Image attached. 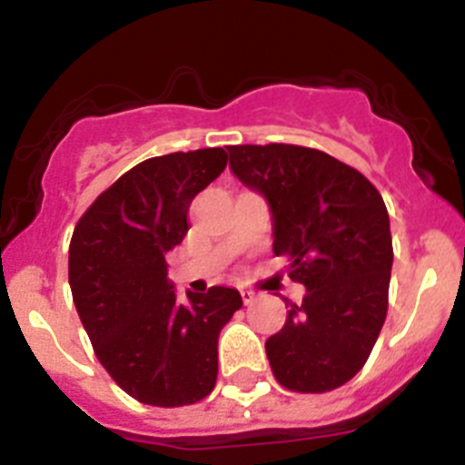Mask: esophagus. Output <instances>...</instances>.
<instances>
[{"instance_id":"34e87169","label":"esophagus","mask_w":465,"mask_h":465,"mask_svg":"<svg viewBox=\"0 0 465 465\" xmlns=\"http://www.w3.org/2000/svg\"><path fill=\"white\" fill-rule=\"evenodd\" d=\"M240 293H242V300H244V305H252L253 300H256V291L252 289H242Z\"/></svg>"}]
</instances>
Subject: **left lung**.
Segmentation results:
<instances>
[{
    "instance_id": "obj_1",
    "label": "left lung",
    "mask_w": 465,
    "mask_h": 465,
    "mask_svg": "<svg viewBox=\"0 0 465 465\" xmlns=\"http://www.w3.org/2000/svg\"><path fill=\"white\" fill-rule=\"evenodd\" d=\"M242 183L268 197L274 253L307 295L265 342L282 386L326 393L347 384L375 347L393 265L389 212L359 170L295 143L228 146Z\"/></svg>"
}]
</instances>
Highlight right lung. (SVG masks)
<instances>
[{
    "mask_svg": "<svg viewBox=\"0 0 465 465\" xmlns=\"http://www.w3.org/2000/svg\"><path fill=\"white\" fill-rule=\"evenodd\" d=\"M225 165L223 149L143 160L97 195L69 242V286L94 356L146 405H193L216 386L221 328L242 295L212 286L182 302L165 253L191 228L193 197Z\"/></svg>",
    "mask_w": 465,
    "mask_h": 465,
    "instance_id": "add662e5",
    "label": "right lung"
}]
</instances>
